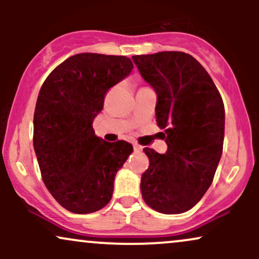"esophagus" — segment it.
<instances>
[{"instance_id":"esophagus-1","label":"esophagus","mask_w":259,"mask_h":259,"mask_svg":"<svg viewBox=\"0 0 259 259\" xmlns=\"http://www.w3.org/2000/svg\"><path fill=\"white\" fill-rule=\"evenodd\" d=\"M133 146H134V150H135L136 152H140V151H142V147L140 146V145H138V144H134Z\"/></svg>"}]
</instances>
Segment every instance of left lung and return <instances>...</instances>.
I'll use <instances>...</instances> for the list:
<instances>
[{
    "label": "left lung",
    "mask_w": 259,
    "mask_h": 259,
    "mask_svg": "<svg viewBox=\"0 0 259 259\" xmlns=\"http://www.w3.org/2000/svg\"><path fill=\"white\" fill-rule=\"evenodd\" d=\"M156 91V117L167 152L144 148L150 167L141 177L142 198L163 214L191 209L214 178L224 141L225 112L218 89L203 67L185 52L134 56Z\"/></svg>",
    "instance_id": "8db88e82"
}]
</instances>
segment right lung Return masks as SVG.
<instances>
[{"label":"right lung","instance_id":"add662e5","mask_svg":"<svg viewBox=\"0 0 259 259\" xmlns=\"http://www.w3.org/2000/svg\"><path fill=\"white\" fill-rule=\"evenodd\" d=\"M133 68L125 56L78 53L55 68L41 86L34 150L47 190L69 212L88 214L105 207L115 174L133 152L129 142H107L92 129L106 92Z\"/></svg>","mask_w":259,"mask_h":259}]
</instances>
